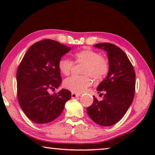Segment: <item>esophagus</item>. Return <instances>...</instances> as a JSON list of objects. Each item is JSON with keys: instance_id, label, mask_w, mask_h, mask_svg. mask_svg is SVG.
Masks as SVG:
<instances>
[{"instance_id": "1", "label": "esophagus", "mask_w": 155, "mask_h": 155, "mask_svg": "<svg viewBox=\"0 0 155 155\" xmlns=\"http://www.w3.org/2000/svg\"><path fill=\"white\" fill-rule=\"evenodd\" d=\"M71 96H72V98H77V97H78V96H81V94H76V93H72V94H71Z\"/></svg>"}]
</instances>
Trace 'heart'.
<instances>
[{
    "label": "heart",
    "mask_w": 155,
    "mask_h": 155,
    "mask_svg": "<svg viewBox=\"0 0 155 155\" xmlns=\"http://www.w3.org/2000/svg\"><path fill=\"white\" fill-rule=\"evenodd\" d=\"M75 64H83L81 70L82 76H72L65 78L64 86L73 93L80 94L85 91L92 84L94 80L101 81L106 77L109 70V64L106 58L101 56L98 52L90 48L80 51L74 54ZM73 63L69 59L62 57L59 59L58 68L59 71L68 76L72 71Z\"/></svg>",
    "instance_id": "obj_1"
}]
</instances>
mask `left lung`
<instances>
[{
	"label": "left lung",
	"mask_w": 155,
	"mask_h": 155,
	"mask_svg": "<svg viewBox=\"0 0 155 155\" xmlns=\"http://www.w3.org/2000/svg\"><path fill=\"white\" fill-rule=\"evenodd\" d=\"M94 46L107 51L109 70L97 87L98 93H104L103 101H98L94 96L93 103L87 108V113L96 124L109 127L122 118L132 103L135 72L127 55L118 46L111 43L97 44Z\"/></svg>",
	"instance_id": "obj_1"
}]
</instances>
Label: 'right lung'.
<instances>
[{
  "label": "right lung",
  "mask_w": 155,
  "mask_h": 155,
  "mask_svg": "<svg viewBox=\"0 0 155 155\" xmlns=\"http://www.w3.org/2000/svg\"><path fill=\"white\" fill-rule=\"evenodd\" d=\"M71 48L52 40L33 44L26 52L18 66L17 95L23 112L38 124H45L58 117L71 92L62 89L50 94L61 83L58 68L59 59Z\"/></svg>",
  "instance_id": "add662e5"
}]
</instances>
